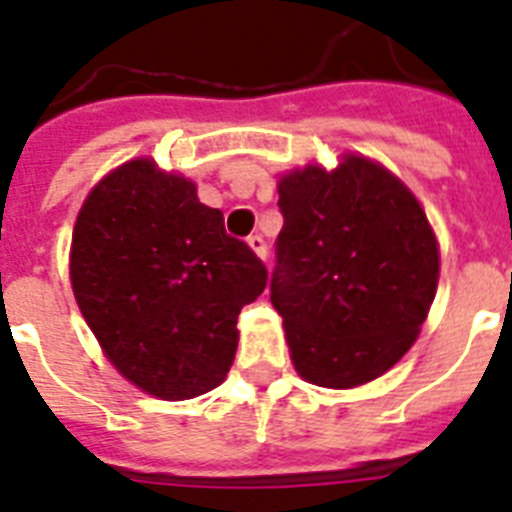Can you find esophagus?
Returning <instances> with one entry per match:
<instances>
[{"mask_svg":"<svg viewBox=\"0 0 512 512\" xmlns=\"http://www.w3.org/2000/svg\"><path fill=\"white\" fill-rule=\"evenodd\" d=\"M247 244L252 247V252H255L260 260H265V257H268V244H265V239L260 236V233H252V236L247 239Z\"/></svg>","mask_w":512,"mask_h":512,"instance_id":"34e87169","label":"esophagus"}]
</instances>
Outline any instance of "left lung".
Instances as JSON below:
<instances>
[{
	"label": "left lung",
	"instance_id": "obj_1",
	"mask_svg": "<svg viewBox=\"0 0 512 512\" xmlns=\"http://www.w3.org/2000/svg\"><path fill=\"white\" fill-rule=\"evenodd\" d=\"M271 303L295 369L356 388L412 348L438 284L436 236L401 180L364 156L281 177Z\"/></svg>",
	"mask_w": 512,
	"mask_h": 512
}]
</instances>
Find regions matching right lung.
<instances>
[{
	"label": "right lung",
	"mask_w": 512,
	"mask_h": 512,
	"mask_svg": "<svg viewBox=\"0 0 512 512\" xmlns=\"http://www.w3.org/2000/svg\"><path fill=\"white\" fill-rule=\"evenodd\" d=\"M268 281L196 185L151 159L122 164L76 217L71 284L111 364L151 396L183 401L223 382L239 313Z\"/></svg>",
	"instance_id": "add662e5"
}]
</instances>
